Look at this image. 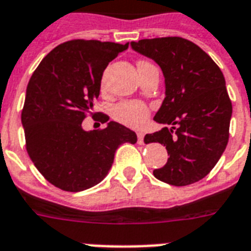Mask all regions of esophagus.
Here are the masks:
<instances>
[{
    "label": "esophagus",
    "instance_id": "obj_1",
    "mask_svg": "<svg viewBox=\"0 0 251 251\" xmlns=\"http://www.w3.org/2000/svg\"><path fill=\"white\" fill-rule=\"evenodd\" d=\"M137 137H138V143H139V145H143V143H145V133L138 131Z\"/></svg>",
    "mask_w": 251,
    "mask_h": 251
}]
</instances>
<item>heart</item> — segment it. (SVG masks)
<instances>
[{"label": "heart", "instance_id": "1", "mask_svg": "<svg viewBox=\"0 0 251 251\" xmlns=\"http://www.w3.org/2000/svg\"><path fill=\"white\" fill-rule=\"evenodd\" d=\"M141 64H147V62H141ZM112 114L116 121L121 122L124 125L130 126V127H139L147 121L150 110L145 102L138 101V100H129V101L118 102L113 108Z\"/></svg>", "mask_w": 251, "mask_h": 251}]
</instances>
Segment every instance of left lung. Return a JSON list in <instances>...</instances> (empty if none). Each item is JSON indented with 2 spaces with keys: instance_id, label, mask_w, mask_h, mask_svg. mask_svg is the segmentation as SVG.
Returning a JSON list of instances; mask_svg holds the SVG:
<instances>
[{
  "instance_id": "8db88e82",
  "label": "left lung",
  "mask_w": 251,
  "mask_h": 251,
  "mask_svg": "<svg viewBox=\"0 0 251 251\" xmlns=\"http://www.w3.org/2000/svg\"><path fill=\"white\" fill-rule=\"evenodd\" d=\"M131 48L152 58L165 78V99L153 117L165 126L147 134L145 142L165 146L169 157L153 176L173 186L198 182L212 171L229 139L232 102L222 70L182 37L131 41Z\"/></svg>"
}]
</instances>
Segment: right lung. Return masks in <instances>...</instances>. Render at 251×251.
<instances>
[{
	"mask_svg": "<svg viewBox=\"0 0 251 251\" xmlns=\"http://www.w3.org/2000/svg\"><path fill=\"white\" fill-rule=\"evenodd\" d=\"M127 47L66 41L43 58L29 79L22 110L25 149L37 171L61 190L76 193L98 185L113 164L116 150L137 143V134L118 122L94 131L82 127L87 114L96 116L92 109L102 73ZM108 120L100 113L102 124Z\"/></svg>",
	"mask_w": 251,
	"mask_h": 251,
	"instance_id": "right-lung-1",
	"label": "right lung"
}]
</instances>
